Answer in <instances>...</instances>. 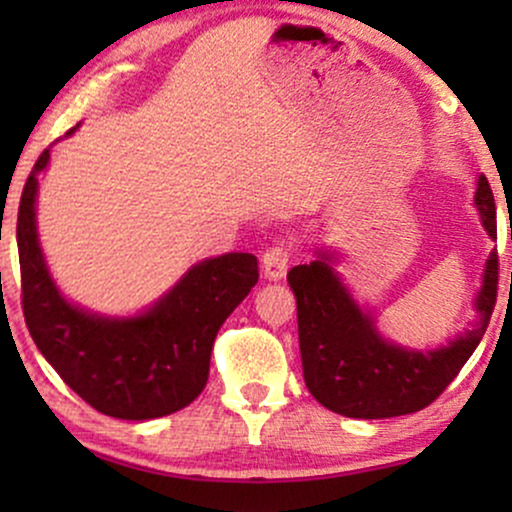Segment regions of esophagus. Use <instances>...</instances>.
Instances as JSON below:
<instances>
[{
    "label": "esophagus",
    "mask_w": 512,
    "mask_h": 512,
    "mask_svg": "<svg viewBox=\"0 0 512 512\" xmlns=\"http://www.w3.org/2000/svg\"><path fill=\"white\" fill-rule=\"evenodd\" d=\"M291 264V245L289 243H276L262 255V272L269 281L281 279Z\"/></svg>",
    "instance_id": "1"
}]
</instances>
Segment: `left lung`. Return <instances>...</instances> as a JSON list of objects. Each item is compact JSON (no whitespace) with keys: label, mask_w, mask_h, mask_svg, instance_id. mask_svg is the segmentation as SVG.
Wrapping results in <instances>:
<instances>
[{"label":"left lung","mask_w":512,"mask_h":512,"mask_svg":"<svg viewBox=\"0 0 512 512\" xmlns=\"http://www.w3.org/2000/svg\"><path fill=\"white\" fill-rule=\"evenodd\" d=\"M474 207L496 240V202L489 180L479 175ZM332 248L289 276L298 305V342L303 378L322 407L349 419H390L421 411L448 387L474 354L489 327L498 289V255L491 252L474 298L477 320L436 349H411L385 339L373 310L361 308L337 272Z\"/></svg>","instance_id":"1"}]
</instances>
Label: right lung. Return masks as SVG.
Wrapping results in <instances>:
<instances>
[{"label": "right lung", "instance_id": "obj_1", "mask_svg": "<svg viewBox=\"0 0 512 512\" xmlns=\"http://www.w3.org/2000/svg\"><path fill=\"white\" fill-rule=\"evenodd\" d=\"M48 163L45 149L23 187L16 223L23 315L35 346L64 383L105 416L149 421L180 411L207 385L216 332L257 284V257L226 252L192 264L137 315L81 308L57 289L40 248L35 199Z\"/></svg>", "mask_w": 512, "mask_h": 512}]
</instances>
